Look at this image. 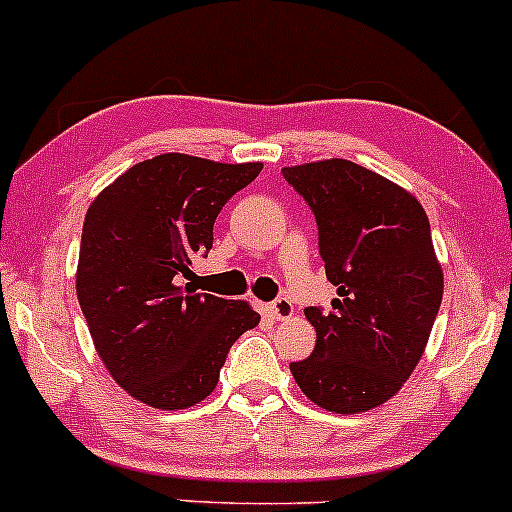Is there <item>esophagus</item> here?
Segmentation results:
<instances>
[{
	"instance_id": "1",
	"label": "esophagus",
	"mask_w": 512,
	"mask_h": 512,
	"mask_svg": "<svg viewBox=\"0 0 512 512\" xmlns=\"http://www.w3.org/2000/svg\"><path fill=\"white\" fill-rule=\"evenodd\" d=\"M271 313L276 320H288L295 313V308L288 298H278L271 303Z\"/></svg>"
}]
</instances>
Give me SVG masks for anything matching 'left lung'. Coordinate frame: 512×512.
Instances as JSON below:
<instances>
[{"mask_svg":"<svg viewBox=\"0 0 512 512\" xmlns=\"http://www.w3.org/2000/svg\"><path fill=\"white\" fill-rule=\"evenodd\" d=\"M313 209L330 310L305 308L315 350L291 362L305 397L335 414L379 407L424 355L444 295L431 226L416 197L350 160L283 167Z\"/></svg>","mask_w":512,"mask_h":512,"instance_id":"obj_1","label":"left lung"}]
</instances>
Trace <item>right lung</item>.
I'll return each instance as SVG.
<instances>
[{"label":"right lung","instance_id":"right-lung-1","mask_svg":"<svg viewBox=\"0 0 512 512\" xmlns=\"http://www.w3.org/2000/svg\"><path fill=\"white\" fill-rule=\"evenodd\" d=\"M167 152L138 162L88 207L76 293L100 360L155 409H187L212 394L229 347L261 315L244 300L184 286L209 254L221 207L261 172Z\"/></svg>","mask_w":512,"mask_h":512}]
</instances>
